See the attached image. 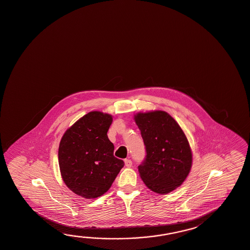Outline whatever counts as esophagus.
<instances>
[{"mask_svg":"<svg viewBox=\"0 0 250 250\" xmlns=\"http://www.w3.org/2000/svg\"><path fill=\"white\" fill-rule=\"evenodd\" d=\"M124 163H125V166H126L127 167H130L132 166V161H131L130 159H125Z\"/></svg>","mask_w":250,"mask_h":250,"instance_id":"esophagus-1","label":"esophagus"}]
</instances>
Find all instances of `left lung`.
I'll list each match as a JSON object with an SVG mask.
<instances>
[{
	"instance_id": "left-lung-1",
	"label": "left lung",
	"mask_w": 250,
	"mask_h": 250,
	"mask_svg": "<svg viewBox=\"0 0 250 250\" xmlns=\"http://www.w3.org/2000/svg\"><path fill=\"white\" fill-rule=\"evenodd\" d=\"M134 121L146 151L145 161L139 166L140 177L151 191L167 194L182 186L191 171L192 153L189 141L167 111L138 112Z\"/></svg>"
}]
</instances>
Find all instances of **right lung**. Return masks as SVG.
Segmentation results:
<instances>
[{"instance_id":"right-lung-1","label":"right lung","mask_w":250,"mask_h":250,"mask_svg":"<svg viewBox=\"0 0 250 250\" xmlns=\"http://www.w3.org/2000/svg\"><path fill=\"white\" fill-rule=\"evenodd\" d=\"M112 116L88 112L65 130L58 147L60 174L77 195L94 199L110 188L124 162L113 156L114 146L107 132Z\"/></svg>"}]
</instances>
